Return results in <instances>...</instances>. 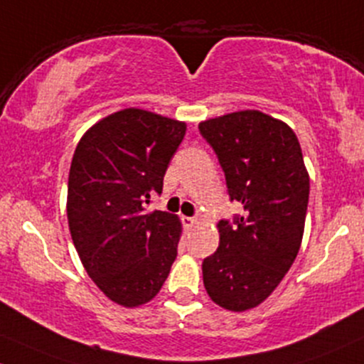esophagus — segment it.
<instances>
[{
  "mask_svg": "<svg viewBox=\"0 0 364 364\" xmlns=\"http://www.w3.org/2000/svg\"><path fill=\"white\" fill-rule=\"evenodd\" d=\"M183 223H185L188 228H191V226L197 225L198 221H197V218H188V215H185V218H183Z\"/></svg>",
  "mask_w": 364,
  "mask_h": 364,
  "instance_id": "esophagus-1",
  "label": "esophagus"
}]
</instances>
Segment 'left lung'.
Segmentation results:
<instances>
[{"label":"left lung","mask_w":364,"mask_h":364,"mask_svg":"<svg viewBox=\"0 0 364 364\" xmlns=\"http://www.w3.org/2000/svg\"><path fill=\"white\" fill-rule=\"evenodd\" d=\"M225 171L231 200L243 214L218 225L219 247L203 259V287L218 306L261 304L294 264L304 235L309 174L295 133L259 110L198 124Z\"/></svg>","instance_id":"8db88e82"}]
</instances>
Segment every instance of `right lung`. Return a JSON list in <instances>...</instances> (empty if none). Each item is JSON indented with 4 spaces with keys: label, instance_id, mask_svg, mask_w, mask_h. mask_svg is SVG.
Returning a JSON list of instances; mask_svg holds the SVG:
<instances>
[{
    "label": "right lung",
    "instance_id": "obj_1",
    "mask_svg": "<svg viewBox=\"0 0 364 364\" xmlns=\"http://www.w3.org/2000/svg\"><path fill=\"white\" fill-rule=\"evenodd\" d=\"M186 124L124 109L86 131L72 157L67 218L90 278L110 301L136 307L162 289L181 237L178 215L146 210Z\"/></svg>",
    "mask_w": 364,
    "mask_h": 364
}]
</instances>
